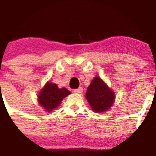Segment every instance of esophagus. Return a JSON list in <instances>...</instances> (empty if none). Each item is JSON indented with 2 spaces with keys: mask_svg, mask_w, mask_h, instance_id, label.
Masks as SVG:
<instances>
[{
  "mask_svg": "<svg viewBox=\"0 0 156 156\" xmlns=\"http://www.w3.org/2000/svg\"><path fill=\"white\" fill-rule=\"evenodd\" d=\"M82 92H83L82 87H79V88H78V89L74 90V93H75V94H81Z\"/></svg>",
  "mask_w": 156,
  "mask_h": 156,
  "instance_id": "esophagus-1",
  "label": "esophagus"
}]
</instances>
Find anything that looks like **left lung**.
Segmentation results:
<instances>
[{
  "label": "left lung",
  "instance_id": "obj_1",
  "mask_svg": "<svg viewBox=\"0 0 156 156\" xmlns=\"http://www.w3.org/2000/svg\"><path fill=\"white\" fill-rule=\"evenodd\" d=\"M85 97L93 111L102 113L113 106L115 94L102 78L96 76L88 86Z\"/></svg>",
  "mask_w": 156,
  "mask_h": 156
}]
</instances>
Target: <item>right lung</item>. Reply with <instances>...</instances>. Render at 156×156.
I'll list each match as a JSON object with an SVG mask.
<instances>
[{
	"mask_svg": "<svg viewBox=\"0 0 156 156\" xmlns=\"http://www.w3.org/2000/svg\"><path fill=\"white\" fill-rule=\"evenodd\" d=\"M70 94V91L66 87L59 88L54 83L48 81L39 91L37 102L45 111L52 112L59 107L62 100Z\"/></svg>",
	"mask_w": 156,
	"mask_h": 156,
	"instance_id": "right-lung-1",
	"label": "right lung"
}]
</instances>
